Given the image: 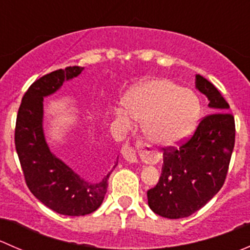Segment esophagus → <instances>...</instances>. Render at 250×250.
Returning <instances> with one entry per match:
<instances>
[{"mask_svg":"<svg viewBox=\"0 0 250 250\" xmlns=\"http://www.w3.org/2000/svg\"><path fill=\"white\" fill-rule=\"evenodd\" d=\"M140 148H143V146H139ZM138 150L139 148H134L129 145H125L122 148V155L125 157V160L129 163H137L138 162ZM152 157H150V160Z\"/></svg>","mask_w":250,"mask_h":250,"instance_id":"34e87169","label":"esophagus"}]
</instances>
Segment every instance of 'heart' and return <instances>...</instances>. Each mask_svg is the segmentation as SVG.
Instances as JSON below:
<instances>
[{
    "mask_svg": "<svg viewBox=\"0 0 250 250\" xmlns=\"http://www.w3.org/2000/svg\"><path fill=\"white\" fill-rule=\"evenodd\" d=\"M125 107H117L116 117L125 128L133 118L145 125L148 139L161 146H174L195 129L200 113L197 97L166 78L146 81L127 94Z\"/></svg>",
    "mask_w": 250,
    "mask_h": 250,
    "instance_id": "1",
    "label": "heart"
}]
</instances>
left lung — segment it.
Masks as SVG:
<instances>
[{
	"mask_svg": "<svg viewBox=\"0 0 250 250\" xmlns=\"http://www.w3.org/2000/svg\"><path fill=\"white\" fill-rule=\"evenodd\" d=\"M195 83L208 99L210 115L178 150L165 148L160 180L147 191L148 207L163 218H186L206 206L223 188L233 151L230 105L201 75H196Z\"/></svg>",
	"mask_w": 250,
	"mask_h": 250,
	"instance_id": "obj_1",
	"label": "left lung"
}]
</instances>
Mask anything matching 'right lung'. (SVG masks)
I'll return each mask as SVG.
<instances>
[{
	"mask_svg": "<svg viewBox=\"0 0 250 250\" xmlns=\"http://www.w3.org/2000/svg\"><path fill=\"white\" fill-rule=\"evenodd\" d=\"M83 69L69 66L35 81L22 97L17 116L16 148L27 188L37 200L62 215L81 216L97 210L112 172L99 183L84 180L50 151L44 137L43 98L54 94Z\"/></svg>",
	"mask_w": 250,
	"mask_h": 250,
	"instance_id": "1",
	"label": "right lung"
}]
</instances>
